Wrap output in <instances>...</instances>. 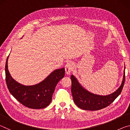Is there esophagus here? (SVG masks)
<instances>
[{
	"mask_svg": "<svg viewBox=\"0 0 130 130\" xmlns=\"http://www.w3.org/2000/svg\"><path fill=\"white\" fill-rule=\"evenodd\" d=\"M65 72L67 74L70 73L73 69V64L72 62H68L65 65Z\"/></svg>",
	"mask_w": 130,
	"mask_h": 130,
	"instance_id": "1",
	"label": "esophagus"
}]
</instances>
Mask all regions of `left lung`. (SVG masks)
I'll return each instance as SVG.
<instances>
[{"instance_id":"1","label":"left lung","mask_w":130,"mask_h":130,"mask_svg":"<svg viewBox=\"0 0 130 130\" xmlns=\"http://www.w3.org/2000/svg\"><path fill=\"white\" fill-rule=\"evenodd\" d=\"M70 78L72 96L77 106L84 110L97 111L108 106L122 92L125 81V67L122 84L115 92L108 95L103 96L92 93L84 88L73 75L70 76Z\"/></svg>"}]
</instances>
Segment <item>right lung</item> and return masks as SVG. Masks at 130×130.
Wrapping results in <instances>:
<instances>
[{"mask_svg":"<svg viewBox=\"0 0 130 130\" xmlns=\"http://www.w3.org/2000/svg\"><path fill=\"white\" fill-rule=\"evenodd\" d=\"M5 67L6 81L10 93L25 107L42 109L52 102L57 83L65 76V68L54 70L45 80L34 85H24L13 79L8 69V58Z\"/></svg>","mask_w":130,"mask_h":130,"instance_id":"add662e5","label":"right lung"}]
</instances>
